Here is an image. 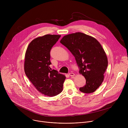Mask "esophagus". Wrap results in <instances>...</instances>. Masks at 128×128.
Masks as SVG:
<instances>
[{"mask_svg": "<svg viewBox=\"0 0 128 128\" xmlns=\"http://www.w3.org/2000/svg\"><path fill=\"white\" fill-rule=\"evenodd\" d=\"M69 75L70 76H75V74H74V73H72V72L69 73Z\"/></svg>", "mask_w": 128, "mask_h": 128, "instance_id": "34e87169", "label": "esophagus"}]
</instances>
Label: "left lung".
<instances>
[{"label":"left lung","instance_id":"8db88e82","mask_svg":"<svg viewBox=\"0 0 128 128\" xmlns=\"http://www.w3.org/2000/svg\"><path fill=\"white\" fill-rule=\"evenodd\" d=\"M60 42L75 57L79 73L86 80L80 88L82 93H93L101 86L108 65L106 54L100 42L94 38L82 32L63 36Z\"/></svg>","mask_w":128,"mask_h":128}]
</instances>
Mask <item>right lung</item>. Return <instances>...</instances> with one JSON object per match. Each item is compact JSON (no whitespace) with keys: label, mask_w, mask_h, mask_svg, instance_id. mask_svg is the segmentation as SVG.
<instances>
[{"label":"right lung","mask_w":128,"mask_h":128,"mask_svg":"<svg viewBox=\"0 0 128 128\" xmlns=\"http://www.w3.org/2000/svg\"><path fill=\"white\" fill-rule=\"evenodd\" d=\"M61 37L46 34L34 39L26 51L25 73L33 85L45 96L53 97L62 92L66 77L57 70H51L50 51Z\"/></svg>","instance_id":"obj_1"}]
</instances>
